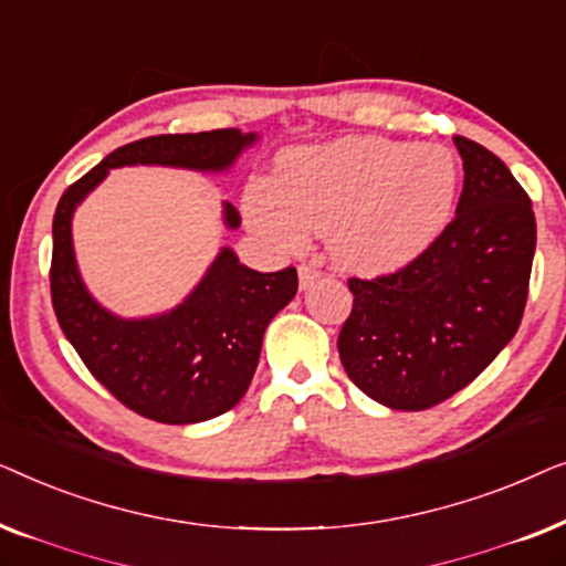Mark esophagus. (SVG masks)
I'll return each instance as SVG.
<instances>
[{
  "instance_id": "obj_1",
  "label": "esophagus",
  "mask_w": 566,
  "mask_h": 566,
  "mask_svg": "<svg viewBox=\"0 0 566 566\" xmlns=\"http://www.w3.org/2000/svg\"><path fill=\"white\" fill-rule=\"evenodd\" d=\"M319 277H322V273L312 265H301L298 268V283H301V289H304V291L312 289V285L319 281Z\"/></svg>"
}]
</instances>
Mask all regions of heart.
<instances>
[{
	"label": "heart",
	"mask_w": 566,
	"mask_h": 566,
	"mask_svg": "<svg viewBox=\"0 0 566 566\" xmlns=\"http://www.w3.org/2000/svg\"><path fill=\"white\" fill-rule=\"evenodd\" d=\"M455 190L459 165L443 146L345 138L285 151L277 185L247 192V219L281 250H301L308 231L327 234L339 268L384 275L436 242Z\"/></svg>",
	"instance_id": "1"
}]
</instances>
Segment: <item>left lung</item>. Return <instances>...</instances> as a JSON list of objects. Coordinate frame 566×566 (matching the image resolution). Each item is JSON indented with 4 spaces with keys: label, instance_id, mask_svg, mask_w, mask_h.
Returning a JSON list of instances; mask_svg holds the SVG:
<instances>
[{
    "label": "left lung",
    "instance_id": "8db88e82",
    "mask_svg": "<svg viewBox=\"0 0 566 566\" xmlns=\"http://www.w3.org/2000/svg\"><path fill=\"white\" fill-rule=\"evenodd\" d=\"M463 159L455 219L407 268L350 277L353 312L337 337L345 374L389 409L420 412L453 397L521 327L536 216L505 161L453 136Z\"/></svg>",
    "mask_w": 566,
    "mask_h": 566
}]
</instances>
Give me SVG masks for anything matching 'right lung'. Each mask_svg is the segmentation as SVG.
Masks as SVG:
<instances>
[{"label": "right lung", "instance_id": "1", "mask_svg": "<svg viewBox=\"0 0 566 566\" xmlns=\"http://www.w3.org/2000/svg\"><path fill=\"white\" fill-rule=\"evenodd\" d=\"M258 134L239 128L151 136L126 144L76 180L53 216L51 298L69 343L90 374L149 420L206 422L229 412L250 389L268 324L298 291L293 268L258 273L221 247L196 289L169 312L113 314L87 291L76 265L72 219L76 206L118 167H177L227 172ZM223 227L239 229V211L223 200Z\"/></svg>", "mask_w": 566, "mask_h": 566}]
</instances>
